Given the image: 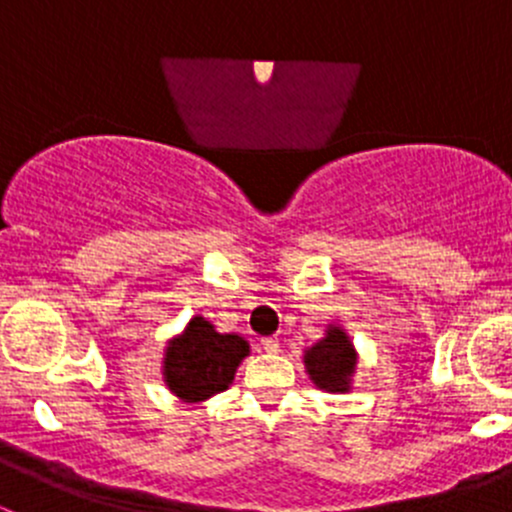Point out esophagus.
Wrapping results in <instances>:
<instances>
[{"mask_svg":"<svg viewBox=\"0 0 512 512\" xmlns=\"http://www.w3.org/2000/svg\"><path fill=\"white\" fill-rule=\"evenodd\" d=\"M262 349H265L267 354H277V352H280V339L265 337V339H262Z\"/></svg>","mask_w":512,"mask_h":512,"instance_id":"34e87169","label":"esophagus"}]
</instances>
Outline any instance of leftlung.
I'll return each mask as SVG.
<instances>
[{"label":"left lung","instance_id":"1","mask_svg":"<svg viewBox=\"0 0 512 512\" xmlns=\"http://www.w3.org/2000/svg\"><path fill=\"white\" fill-rule=\"evenodd\" d=\"M304 369L317 389L327 394H347L352 391V381L359 364L354 342L347 329L339 324H327L324 337L317 344L304 349Z\"/></svg>","mask_w":512,"mask_h":512}]
</instances>
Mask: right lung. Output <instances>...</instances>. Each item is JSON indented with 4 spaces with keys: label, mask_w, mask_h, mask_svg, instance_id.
Returning a JSON list of instances; mask_svg holds the SVG:
<instances>
[{
    "label": "right lung",
    "mask_w": 512,
    "mask_h": 512,
    "mask_svg": "<svg viewBox=\"0 0 512 512\" xmlns=\"http://www.w3.org/2000/svg\"><path fill=\"white\" fill-rule=\"evenodd\" d=\"M250 342L240 334H220L213 322L195 314L185 329L168 339L163 352V381L185 404H200L225 391Z\"/></svg>",
    "instance_id": "right-lung-1"
}]
</instances>
